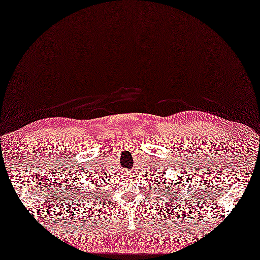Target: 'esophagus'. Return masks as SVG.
Instances as JSON below:
<instances>
[{
    "instance_id": "34e87169",
    "label": "esophagus",
    "mask_w": 260,
    "mask_h": 260,
    "mask_svg": "<svg viewBox=\"0 0 260 260\" xmlns=\"http://www.w3.org/2000/svg\"><path fill=\"white\" fill-rule=\"evenodd\" d=\"M125 176H126V177H127V176H128V174H126V175H125Z\"/></svg>"
}]
</instances>
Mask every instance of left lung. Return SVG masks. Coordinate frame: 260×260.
Instances as JSON below:
<instances>
[{"label":"left lung","mask_w":260,"mask_h":260,"mask_svg":"<svg viewBox=\"0 0 260 260\" xmlns=\"http://www.w3.org/2000/svg\"><path fill=\"white\" fill-rule=\"evenodd\" d=\"M158 177V176H157ZM163 179H165L164 177H163ZM183 180V179H182ZM159 183V182H158ZM182 182L181 181H179V182H177V183H169L168 182V185L167 186L165 187V190H167L166 192H168V194H166V198H168V199H171L172 197H176L177 194H176V186H178V185H180ZM160 184V183H159ZM164 184H166V182L164 181ZM172 199H174V198H172Z\"/></svg>","instance_id":"8db88e82"}]
</instances>
